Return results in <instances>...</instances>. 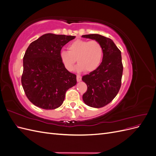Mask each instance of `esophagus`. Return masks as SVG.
<instances>
[{
    "label": "esophagus",
    "instance_id": "obj_1",
    "mask_svg": "<svg viewBox=\"0 0 156 156\" xmlns=\"http://www.w3.org/2000/svg\"><path fill=\"white\" fill-rule=\"evenodd\" d=\"M77 82H80L81 81V75H77Z\"/></svg>",
    "mask_w": 156,
    "mask_h": 156
}]
</instances>
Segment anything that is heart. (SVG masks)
<instances>
[{"instance_id": "heart-1", "label": "heart", "mask_w": 156, "mask_h": 156, "mask_svg": "<svg viewBox=\"0 0 156 156\" xmlns=\"http://www.w3.org/2000/svg\"><path fill=\"white\" fill-rule=\"evenodd\" d=\"M68 50L60 52V58L68 71L73 70L76 59L79 63L75 68L77 72H93L101 64L103 48L96 40H77L68 45Z\"/></svg>"}]
</instances>
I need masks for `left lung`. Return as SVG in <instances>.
<instances>
[{"label":"left lung","mask_w":156,"mask_h":156,"mask_svg":"<svg viewBox=\"0 0 156 156\" xmlns=\"http://www.w3.org/2000/svg\"><path fill=\"white\" fill-rule=\"evenodd\" d=\"M82 37L98 41L103 48L100 65L82 78L87 85V90L83 95V101L89 107L101 108L108 104L120 88L123 73L121 51L111 39L100 34H87Z\"/></svg>","instance_id":"left-lung-1"}]
</instances>
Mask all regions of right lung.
I'll list each match as a JSON object with an SVG mask.
<instances>
[{"label":"right lung","mask_w":156,"mask_h":156,"mask_svg":"<svg viewBox=\"0 0 156 156\" xmlns=\"http://www.w3.org/2000/svg\"><path fill=\"white\" fill-rule=\"evenodd\" d=\"M75 37L48 33L28 47L23 57L21 83L29 101L44 109H55L64 100L66 92L77 84L76 75L60 58L62 47Z\"/></svg>","instance_id":"obj_1"}]
</instances>
